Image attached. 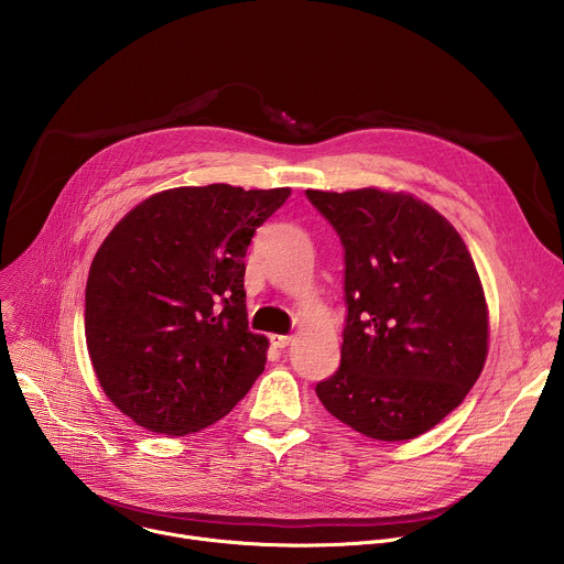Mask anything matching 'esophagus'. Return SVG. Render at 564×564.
Returning <instances> with one entry per match:
<instances>
[{"label": "esophagus", "instance_id": "esophagus-1", "mask_svg": "<svg viewBox=\"0 0 564 564\" xmlns=\"http://www.w3.org/2000/svg\"><path fill=\"white\" fill-rule=\"evenodd\" d=\"M270 341H272V346H276V348H285V346L292 344V335H272Z\"/></svg>", "mask_w": 564, "mask_h": 564}]
</instances>
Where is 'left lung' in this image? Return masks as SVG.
<instances>
[{
  "instance_id": "left-lung-1",
  "label": "left lung",
  "mask_w": 564,
  "mask_h": 564,
  "mask_svg": "<svg viewBox=\"0 0 564 564\" xmlns=\"http://www.w3.org/2000/svg\"><path fill=\"white\" fill-rule=\"evenodd\" d=\"M344 246L346 328L321 404L357 433L413 440L455 411L487 361L489 312L455 227L411 194L305 192Z\"/></svg>"
}]
</instances>
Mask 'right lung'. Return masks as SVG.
Instances as JSON below:
<instances>
[{
	"label": "right lung",
	"instance_id": "add662e5",
	"mask_svg": "<svg viewBox=\"0 0 564 564\" xmlns=\"http://www.w3.org/2000/svg\"><path fill=\"white\" fill-rule=\"evenodd\" d=\"M288 187H176L133 207L87 281L85 333L98 381L138 426L196 433L225 417L265 370L248 328L246 252Z\"/></svg>",
	"mask_w": 564,
	"mask_h": 564
}]
</instances>
